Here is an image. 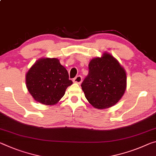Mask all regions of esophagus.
I'll list each match as a JSON object with an SVG mask.
<instances>
[{
    "mask_svg": "<svg viewBox=\"0 0 156 156\" xmlns=\"http://www.w3.org/2000/svg\"><path fill=\"white\" fill-rule=\"evenodd\" d=\"M82 80H83V78H82V76H76V77L75 78H73V83H78V84L81 83V82H82Z\"/></svg>",
    "mask_w": 156,
    "mask_h": 156,
    "instance_id": "1",
    "label": "esophagus"
}]
</instances>
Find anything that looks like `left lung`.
Segmentation results:
<instances>
[{
  "label": "left lung",
  "mask_w": 156,
  "mask_h": 156,
  "mask_svg": "<svg viewBox=\"0 0 156 156\" xmlns=\"http://www.w3.org/2000/svg\"><path fill=\"white\" fill-rule=\"evenodd\" d=\"M88 102L97 109L115 105L126 89V73L110 53L93 58L89 64V73L81 85Z\"/></svg>",
  "instance_id": "8db88e82"
}]
</instances>
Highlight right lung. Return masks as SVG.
<instances>
[{"label":"right lung","instance_id":"right-lung-1","mask_svg":"<svg viewBox=\"0 0 156 156\" xmlns=\"http://www.w3.org/2000/svg\"><path fill=\"white\" fill-rule=\"evenodd\" d=\"M26 87L37 102L55 105L65 95L73 82L68 71L57 58H41L29 69L26 76Z\"/></svg>","mask_w":156,"mask_h":156}]
</instances>
